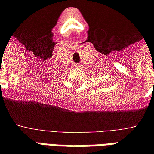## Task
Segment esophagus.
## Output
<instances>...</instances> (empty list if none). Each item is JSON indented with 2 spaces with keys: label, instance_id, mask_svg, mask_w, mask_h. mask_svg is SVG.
<instances>
[{
  "label": "esophagus",
  "instance_id": "1",
  "mask_svg": "<svg viewBox=\"0 0 154 154\" xmlns=\"http://www.w3.org/2000/svg\"><path fill=\"white\" fill-rule=\"evenodd\" d=\"M77 68H81L82 67V65H77V66H76Z\"/></svg>",
  "mask_w": 154,
  "mask_h": 154
}]
</instances>
